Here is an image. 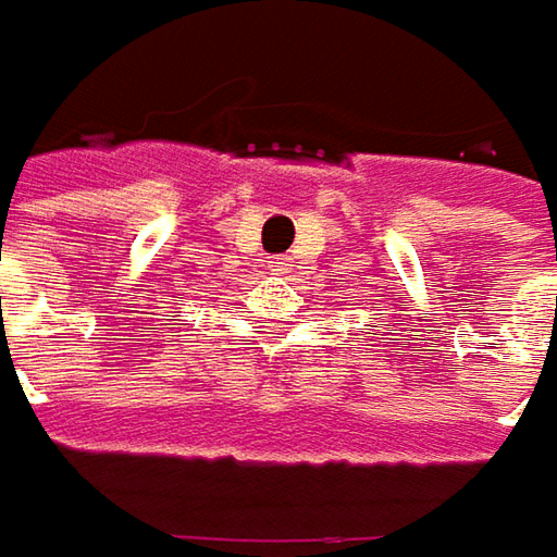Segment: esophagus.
<instances>
[{
    "mask_svg": "<svg viewBox=\"0 0 557 557\" xmlns=\"http://www.w3.org/2000/svg\"><path fill=\"white\" fill-rule=\"evenodd\" d=\"M288 265H292V260H288V257H272V260H269V269H272L275 275H282Z\"/></svg>",
    "mask_w": 557,
    "mask_h": 557,
    "instance_id": "esophagus-1",
    "label": "esophagus"
}]
</instances>
